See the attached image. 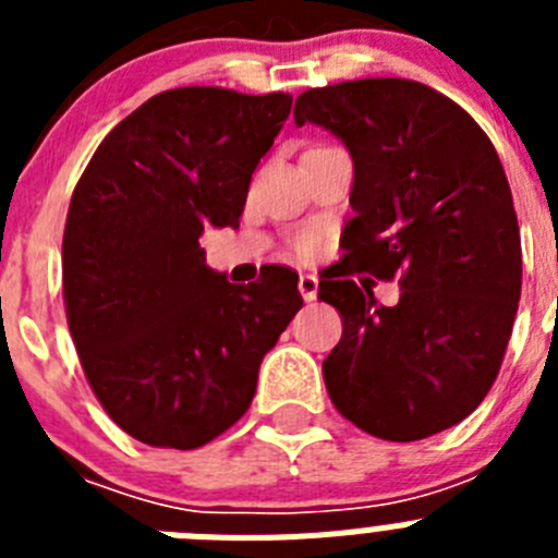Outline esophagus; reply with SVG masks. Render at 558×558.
I'll return each mask as SVG.
<instances>
[{
	"label": "esophagus",
	"mask_w": 558,
	"mask_h": 558,
	"mask_svg": "<svg viewBox=\"0 0 558 558\" xmlns=\"http://www.w3.org/2000/svg\"><path fill=\"white\" fill-rule=\"evenodd\" d=\"M299 290H302L304 302H315V295H318V279L313 274H302L299 276Z\"/></svg>",
	"instance_id": "esophagus-1"
}]
</instances>
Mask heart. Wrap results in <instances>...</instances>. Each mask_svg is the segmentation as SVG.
<instances>
[{"label":"heart","instance_id":"obj_1","mask_svg":"<svg viewBox=\"0 0 558 558\" xmlns=\"http://www.w3.org/2000/svg\"><path fill=\"white\" fill-rule=\"evenodd\" d=\"M290 251H293L299 259H313V256L322 251V236L315 234V231H304V234L295 236L293 245H290Z\"/></svg>","mask_w":558,"mask_h":558}]
</instances>
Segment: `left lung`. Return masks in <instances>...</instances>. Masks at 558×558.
Masks as SVG:
<instances>
[{
    "label": "left lung",
    "instance_id": "left-lung-1",
    "mask_svg": "<svg viewBox=\"0 0 558 558\" xmlns=\"http://www.w3.org/2000/svg\"><path fill=\"white\" fill-rule=\"evenodd\" d=\"M293 120L332 131L354 161L347 254L318 282L343 322L324 360L332 405L386 441L458 425L497 379L522 288L520 226L495 145L458 102L402 77L310 88ZM360 269L399 278L400 302L377 305L351 279Z\"/></svg>",
    "mask_w": 558,
    "mask_h": 558
}]
</instances>
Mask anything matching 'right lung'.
<instances>
[{
    "label": "right lung",
    "mask_w": 558,
    "mask_h": 558,
    "mask_svg": "<svg viewBox=\"0 0 558 558\" xmlns=\"http://www.w3.org/2000/svg\"><path fill=\"white\" fill-rule=\"evenodd\" d=\"M293 97L170 88L108 133L63 229V304L88 386L142 445L195 450L248 411L259 363L302 307L299 276L234 288L206 226H236Z\"/></svg>",
    "instance_id": "right-lung-1"
}]
</instances>
